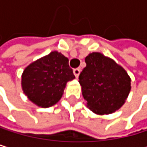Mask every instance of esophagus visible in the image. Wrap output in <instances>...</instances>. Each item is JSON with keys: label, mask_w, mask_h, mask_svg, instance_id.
I'll use <instances>...</instances> for the list:
<instances>
[{"label": "esophagus", "mask_w": 147, "mask_h": 147, "mask_svg": "<svg viewBox=\"0 0 147 147\" xmlns=\"http://www.w3.org/2000/svg\"><path fill=\"white\" fill-rule=\"evenodd\" d=\"M73 73H74V75H75V77H76V78H78V77L79 76V73H80V69H79L78 68H77V69H73Z\"/></svg>", "instance_id": "34e87169"}]
</instances>
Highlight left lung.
Here are the masks:
<instances>
[{
	"instance_id": "1",
	"label": "left lung",
	"mask_w": 147,
	"mask_h": 147,
	"mask_svg": "<svg viewBox=\"0 0 147 147\" xmlns=\"http://www.w3.org/2000/svg\"><path fill=\"white\" fill-rule=\"evenodd\" d=\"M86 67L79 75L83 97L92 112L111 114L119 109L131 91V78L113 60L100 53L84 59Z\"/></svg>"
}]
</instances>
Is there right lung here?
<instances>
[{"label":"right lung","mask_w":147,"mask_h":147,"mask_svg":"<svg viewBox=\"0 0 147 147\" xmlns=\"http://www.w3.org/2000/svg\"><path fill=\"white\" fill-rule=\"evenodd\" d=\"M74 78L69 59L55 51L24 70L22 87L31 101L41 108H49L59 101L67 82Z\"/></svg>","instance_id":"obj_1"}]
</instances>
